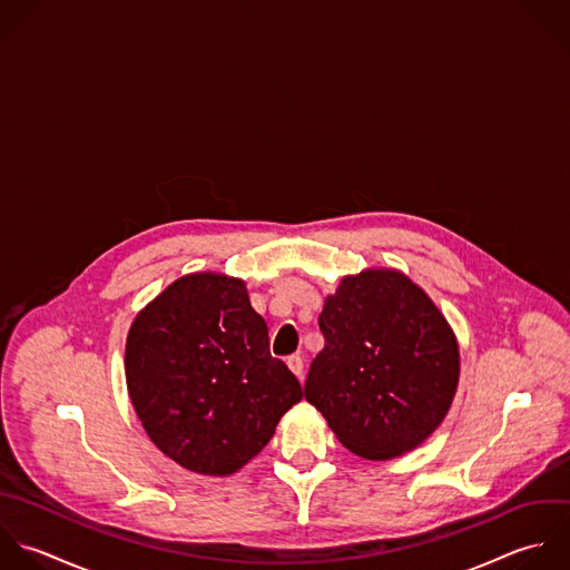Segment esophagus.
I'll use <instances>...</instances> for the list:
<instances>
[{
    "label": "esophagus",
    "mask_w": 570,
    "mask_h": 570,
    "mask_svg": "<svg viewBox=\"0 0 570 570\" xmlns=\"http://www.w3.org/2000/svg\"><path fill=\"white\" fill-rule=\"evenodd\" d=\"M286 364H288V368L302 380V375H304V362H302V357H299V355H291V357L286 360Z\"/></svg>",
    "instance_id": "obj_1"
}]
</instances>
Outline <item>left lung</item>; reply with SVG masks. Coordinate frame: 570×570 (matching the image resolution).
I'll use <instances>...</instances> for the list:
<instances>
[{"label": "left lung", "instance_id": "obj_1", "mask_svg": "<svg viewBox=\"0 0 570 570\" xmlns=\"http://www.w3.org/2000/svg\"><path fill=\"white\" fill-rule=\"evenodd\" d=\"M320 331L304 395L351 453L384 462L435 433L458 393L460 346L424 288L395 268L346 275Z\"/></svg>", "mask_w": 570, "mask_h": 570}]
</instances>
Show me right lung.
I'll use <instances>...</instances> for the list:
<instances>
[{
	"mask_svg": "<svg viewBox=\"0 0 570 570\" xmlns=\"http://www.w3.org/2000/svg\"><path fill=\"white\" fill-rule=\"evenodd\" d=\"M124 371L150 442L210 478L246 466L302 400L297 377L271 357L246 282L210 271L175 279L137 313Z\"/></svg>",
	"mask_w": 570,
	"mask_h": 570,
	"instance_id": "add662e5",
	"label": "right lung"
}]
</instances>
